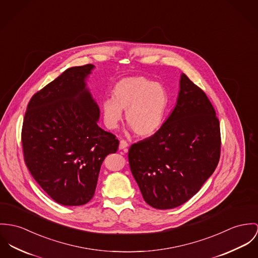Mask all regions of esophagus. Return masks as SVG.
Segmentation results:
<instances>
[{
  "label": "esophagus",
  "instance_id": "1",
  "mask_svg": "<svg viewBox=\"0 0 258 258\" xmlns=\"http://www.w3.org/2000/svg\"><path fill=\"white\" fill-rule=\"evenodd\" d=\"M127 147H128V143H127L126 141H120V143H119V149H120V150H126Z\"/></svg>",
  "mask_w": 258,
  "mask_h": 258
}]
</instances>
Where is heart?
Instances as JSON below:
<instances>
[{
	"label": "heart",
	"instance_id": "b5f03b06",
	"mask_svg": "<svg viewBox=\"0 0 258 258\" xmlns=\"http://www.w3.org/2000/svg\"><path fill=\"white\" fill-rule=\"evenodd\" d=\"M168 96L164 86L144 76L126 77L112 89V97L101 102L105 126L116 129L126 111V121L139 137L156 134L164 123Z\"/></svg>",
	"mask_w": 258,
	"mask_h": 258
}]
</instances>
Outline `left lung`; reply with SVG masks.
Returning <instances> with one entry per match:
<instances>
[{
  "instance_id": "left-lung-1",
  "label": "left lung",
  "mask_w": 258,
  "mask_h": 258,
  "mask_svg": "<svg viewBox=\"0 0 258 258\" xmlns=\"http://www.w3.org/2000/svg\"><path fill=\"white\" fill-rule=\"evenodd\" d=\"M220 155V122L211 101L182 74L171 114L156 134L130 147L128 160L144 200L165 210L182 205L200 190Z\"/></svg>"
}]
</instances>
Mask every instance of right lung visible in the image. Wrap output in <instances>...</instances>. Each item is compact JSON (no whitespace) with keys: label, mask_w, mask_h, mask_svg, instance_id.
Returning a JSON list of instances; mask_svg holds the SVG:
<instances>
[{"label":"right lung","mask_w":258,"mask_h":258,"mask_svg":"<svg viewBox=\"0 0 258 258\" xmlns=\"http://www.w3.org/2000/svg\"><path fill=\"white\" fill-rule=\"evenodd\" d=\"M94 67L67 69L33 94L24 114L25 164L64 206L84 205L94 197L101 164L119 145L115 135L97 125L99 108L85 82Z\"/></svg>","instance_id":"1"}]
</instances>
